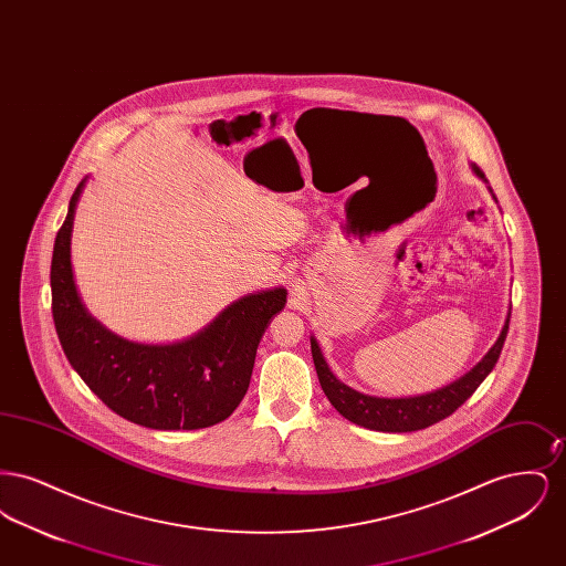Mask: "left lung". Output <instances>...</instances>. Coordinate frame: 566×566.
Returning <instances> with one entry per match:
<instances>
[{
    "label": "left lung",
    "instance_id": "8db88e82",
    "mask_svg": "<svg viewBox=\"0 0 566 566\" xmlns=\"http://www.w3.org/2000/svg\"><path fill=\"white\" fill-rule=\"evenodd\" d=\"M471 169H473V174L478 178H482L484 182H488L484 174L480 171V167L471 165ZM488 190L492 192L490 187H488ZM494 201H496V197H494ZM510 316L512 314H507L505 324L501 328V335L494 342V346L485 352L484 358L471 371H467L464 376L458 377L452 384H448V386H443L439 390H432V392H427V395H418V397L386 399V397H371V395H363V392L354 390L348 384H344V381H339L337 377L333 376V371L328 369V365L324 360L321 346H318V342L314 337H310L312 358H314L316 374H318V379H321V386H323L326 399L331 401V405L346 420H350V422L358 424V427L371 429V431H420V429H427V427H431L434 422L448 418L450 413H454L458 407L464 403L478 390V386L494 369V365H496V360L501 356V350H503L507 331H510Z\"/></svg>",
    "mask_w": 566,
    "mask_h": 566
}]
</instances>
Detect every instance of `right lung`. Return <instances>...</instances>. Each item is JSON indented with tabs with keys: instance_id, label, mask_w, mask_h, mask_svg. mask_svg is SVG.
I'll use <instances>...</instances> for the list:
<instances>
[{
	"instance_id": "obj_1",
	"label": "right lung",
	"mask_w": 566,
	"mask_h": 566,
	"mask_svg": "<svg viewBox=\"0 0 566 566\" xmlns=\"http://www.w3.org/2000/svg\"><path fill=\"white\" fill-rule=\"evenodd\" d=\"M86 178L74 190L51 263L53 321L84 384L125 420L157 431H195L227 420L250 386L259 342L284 310L286 289L250 293L174 344H139L112 333L84 307L72 271V229Z\"/></svg>"
}]
</instances>
